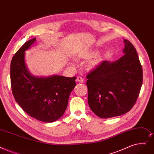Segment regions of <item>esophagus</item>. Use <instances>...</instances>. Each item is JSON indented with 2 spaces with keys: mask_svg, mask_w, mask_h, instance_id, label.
Masks as SVG:
<instances>
[{
  "mask_svg": "<svg viewBox=\"0 0 154 154\" xmlns=\"http://www.w3.org/2000/svg\"><path fill=\"white\" fill-rule=\"evenodd\" d=\"M76 81H77V82H81V83H82V82H84V80H83V79H82L81 77H80V76H78V77H77V79H76Z\"/></svg>",
  "mask_w": 154,
  "mask_h": 154,
  "instance_id": "esophagus-1",
  "label": "esophagus"
}]
</instances>
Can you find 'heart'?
<instances>
[{"label":"heart","instance_id":"1","mask_svg":"<svg viewBox=\"0 0 154 154\" xmlns=\"http://www.w3.org/2000/svg\"><path fill=\"white\" fill-rule=\"evenodd\" d=\"M99 53V51L97 50H91L89 52H87L86 53H84V54L82 56L83 58H87V59H90L92 58L93 57H96ZM103 58L101 57H97L95 58H94L93 60H92L91 61H90L88 65V68L91 69L94 68L95 66H96L98 64H99L101 63V62L102 61Z\"/></svg>","mask_w":154,"mask_h":154}]
</instances>
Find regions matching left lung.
<instances>
[{"label":"left lung","mask_w":154,"mask_h":154,"mask_svg":"<svg viewBox=\"0 0 154 154\" xmlns=\"http://www.w3.org/2000/svg\"><path fill=\"white\" fill-rule=\"evenodd\" d=\"M123 42L124 55L113 62L103 61L87 75L89 107L101 118L128 112L141 89L143 71L137 52L128 40Z\"/></svg>","instance_id":"left-lung-1"}]
</instances>
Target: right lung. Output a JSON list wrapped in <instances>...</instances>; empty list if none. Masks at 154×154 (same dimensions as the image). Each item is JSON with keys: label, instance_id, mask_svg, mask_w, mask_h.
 <instances>
[{"label": "right lung", "instance_id": "add662e5", "mask_svg": "<svg viewBox=\"0 0 154 154\" xmlns=\"http://www.w3.org/2000/svg\"><path fill=\"white\" fill-rule=\"evenodd\" d=\"M35 41V38L26 42L12 57V92L17 103L28 115L39 121L53 122L63 115L70 94L76 85V77H35L31 75L24 63V54Z\"/></svg>", "mask_w": 154, "mask_h": 154}]
</instances>
